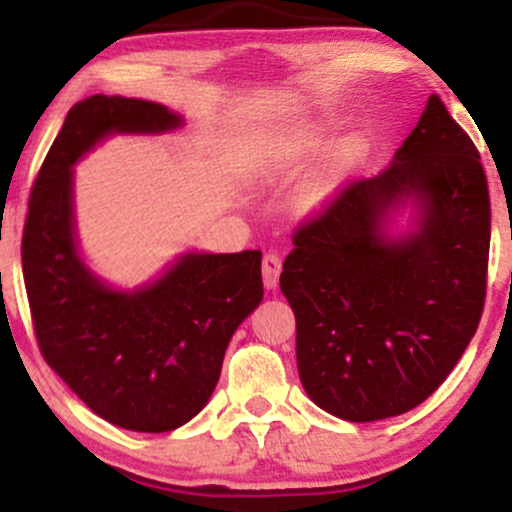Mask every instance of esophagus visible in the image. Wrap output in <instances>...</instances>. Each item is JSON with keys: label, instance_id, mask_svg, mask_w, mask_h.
I'll use <instances>...</instances> for the list:
<instances>
[{"label": "esophagus", "instance_id": "obj_1", "mask_svg": "<svg viewBox=\"0 0 512 512\" xmlns=\"http://www.w3.org/2000/svg\"><path fill=\"white\" fill-rule=\"evenodd\" d=\"M279 274H282V257L277 252H267L265 260H262V282L267 289H277Z\"/></svg>", "mask_w": 512, "mask_h": 512}]
</instances>
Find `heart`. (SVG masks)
<instances>
[{
  "mask_svg": "<svg viewBox=\"0 0 512 512\" xmlns=\"http://www.w3.org/2000/svg\"><path fill=\"white\" fill-rule=\"evenodd\" d=\"M318 143H320L318 133H311V136H308V138H301L299 143L294 145V150L299 155L311 153L313 148H318ZM355 155H357V140L355 138H342L340 143H335L333 148H330L328 157H325L323 172L325 174H335V172L345 170V167L350 165L352 157H355Z\"/></svg>",
  "mask_w": 512,
  "mask_h": 512,
  "instance_id": "heart-1",
  "label": "heart"
}]
</instances>
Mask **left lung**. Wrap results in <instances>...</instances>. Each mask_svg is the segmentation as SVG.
Masks as SVG:
<instances>
[{
	"label": "left lung",
	"mask_w": 512,
	"mask_h": 512,
	"mask_svg": "<svg viewBox=\"0 0 512 512\" xmlns=\"http://www.w3.org/2000/svg\"><path fill=\"white\" fill-rule=\"evenodd\" d=\"M488 243L479 150L430 94L391 165L296 230L279 286L308 398L350 423L420 406L479 328Z\"/></svg>",
	"instance_id": "1"
}]
</instances>
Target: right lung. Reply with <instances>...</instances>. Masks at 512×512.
I'll list each match as a JSON object with an SVG mask.
<instances>
[{
  "instance_id": "add662e5",
  "label": "right lung",
  "mask_w": 512,
  "mask_h": 512,
  "mask_svg": "<svg viewBox=\"0 0 512 512\" xmlns=\"http://www.w3.org/2000/svg\"><path fill=\"white\" fill-rule=\"evenodd\" d=\"M184 119L145 99L77 101L33 184L21 243L38 347L89 411L170 432L209 403L238 325L260 306L262 252H182L153 282L119 289L84 262L72 167L109 136H160Z\"/></svg>"
}]
</instances>
